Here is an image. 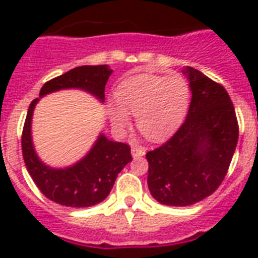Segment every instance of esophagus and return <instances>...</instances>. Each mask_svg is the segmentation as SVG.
Listing matches in <instances>:
<instances>
[{"label":"esophagus","instance_id":"obj_1","mask_svg":"<svg viewBox=\"0 0 258 258\" xmlns=\"http://www.w3.org/2000/svg\"><path fill=\"white\" fill-rule=\"evenodd\" d=\"M145 154V149H141V147H133V149H131V155H133V158L143 157Z\"/></svg>","mask_w":258,"mask_h":258}]
</instances>
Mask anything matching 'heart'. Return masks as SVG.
<instances>
[{
    "label": "heart",
    "mask_w": 258,
    "mask_h": 258,
    "mask_svg": "<svg viewBox=\"0 0 258 258\" xmlns=\"http://www.w3.org/2000/svg\"><path fill=\"white\" fill-rule=\"evenodd\" d=\"M115 96L119 107H109V117L117 131L128 127L130 113L135 115L142 135L161 142L182 124L188 108L190 88L180 76L142 74L121 82Z\"/></svg>",
    "instance_id": "b5f03b06"
}]
</instances>
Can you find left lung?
Here are the masks:
<instances>
[{
  "instance_id": "left-lung-1",
  "label": "left lung",
  "mask_w": 258,
  "mask_h": 258,
  "mask_svg": "<svg viewBox=\"0 0 258 258\" xmlns=\"http://www.w3.org/2000/svg\"><path fill=\"white\" fill-rule=\"evenodd\" d=\"M191 91L187 116L174 137L149 151L147 184L162 205L188 206L222 183L238 141L236 111L226 89L186 67Z\"/></svg>"
}]
</instances>
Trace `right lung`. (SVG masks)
<instances>
[{
	"mask_svg": "<svg viewBox=\"0 0 258 258\" xmlns=\"http://www.w3.org/2000/svg\"><path fill=\"white\" fill-rule=\"evenodd\" d=\"M112 70L108 66H83L45 83L40 97L61 89H82L104 101L105 84ZM40 99H34L26 113L22 131V157L40 191L56 204L70 208H88L104 201L117 174L133 161L130 146L113 142L100 134L86 157L64 169L50 167L38 158L32 139V117Z\"/></svg>",
	"mask_w": 258,
	"mask_h": 258,
	"instance_id": "1",
	"label": "right lung"
}]
</instances>
